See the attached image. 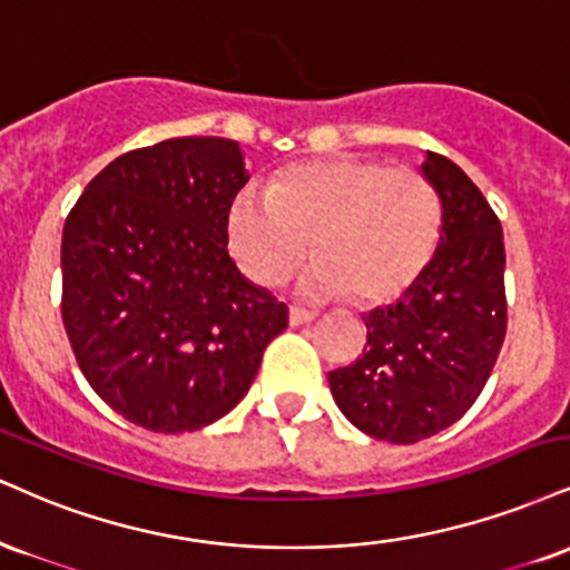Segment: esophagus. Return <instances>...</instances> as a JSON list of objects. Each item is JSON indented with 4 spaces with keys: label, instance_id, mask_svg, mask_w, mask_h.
Listing matches in <instances>:
<instances>
[{
    "label": "esophagus",
    "instance_id": "34e87169",
    "mask_svg": "<svg viewBox=\"0 0 570 570\" xmlns=\"http://www.w3.org/2000/svg\"><path fill=\"white\" fill-rule=\"evenodd\" d=\"M315 315H318V313H313V311H305V307H297V305H292V307H289V324H292V326H299V324H311V321L315 318Z\"/></svg>",
    "mask_w": 570,
    "mask_h": 570
}]
</instances>
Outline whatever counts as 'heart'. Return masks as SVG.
I'll list each match as a JSON object with an SVG mask.
<instances>
[{"label": "heart", "mask_w": 570, "mask_h": 570, "mask_svg": "<svg viewBox=\"0 0 570 570\" xmlns=\"http://www.w3.org/2000/svg\"><path fill=\"white\" fill-rule=\"evenodd\" d=\"M441 233L443 202L428 175L355 154L292 164L267 196L246 188L225 215L228 249L249 281L276 286L313 242L307 286L366 307L401 299L433 263Z\"/></svg>", "instance_id": "obj_1"}]
</instances>
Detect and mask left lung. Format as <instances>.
<instances>
[{
    "instance_id": "left-lung-1",
    "label": "left lung",
    "mask_w": 570,
    "mask_h": 570,
    "mask_svg": "<svg viewBox=\"0 0 570 570\" xmlns=\"http://www.w3.org/2000/svg\"><path fill=\"white\" fill-rule=\"evenodd\" d=\"M422 173L443 202L433 263L395 305L363 315V355L328 374L342 414L390 443L424 441L462 420L507 332L502 223L451 159L428 150Z\"/></svg>"
}]
</instances>
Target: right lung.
Segmentation results:
<instances>
[{
	"mask_svg": "<svg viewBox=\"0 0 570 570\" xmlns=\"http://www.w3.org/2000/svg\"><path fill=\"white\" fill-rule=\"evenodd\" d=\"M236 140L173 137L95 175L63 225V326L89 387L137 428L190 433L252 387L289 311L228 255Z\"/></svg>",
	"mask_w": 570,
	"mask_h": 570,
	"instance_id": "1",
	"label": "right lung"
}]
</instances>
